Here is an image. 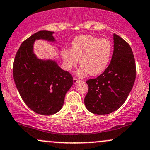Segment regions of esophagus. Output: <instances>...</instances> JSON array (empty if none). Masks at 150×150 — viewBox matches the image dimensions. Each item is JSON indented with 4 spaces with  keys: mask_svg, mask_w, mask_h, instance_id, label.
I'll list each match as a JSON object with an SVG mask.
<instances>
[{
    "mask_svg": "<svg viewBox=\"0 0 150 150\" xmlns=\"http://www.w3.org/2000/svg\"><path fill=\"white\" fill-rule=\"evenodd\" d=\"M80 80H78L77 78H75V77H74V78H73V83L74 84H77V82H80Z\"/></svg>",
    "mask_w": 150,
    "mask_h": 150,
    "instance_id": "34e87169",
    "label": "esophagus"
}]
</instances>
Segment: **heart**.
I'll return each mask as SVG.
<instances>
[{
	"instance_id": "1",
	"label": "heart",
	"mask_w": 150,
	"mask_h": 150,
	"mask_svg": "<svg viewBox=\"0 0 150 150\" xmlns=\"http://www.w3.org/2000/svg\"><path fill=\"white\" fill-rule=\"evenodd\" d=\"M113 53V45L108 39L91 35H80L72 42L70 51L63 49L61 55L67 70L70 71L80 61L77 75L85 77L89 73L97 76L107 68Z\"/></svg>"
}]
</instances>
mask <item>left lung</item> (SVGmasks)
<instances>
[{
	"instance_id": "left-lung-1",
	"label": "left lung",
	"mask_w": 150,
	"mask_h": 150,
	"mask_svg": "<svg viewBox=\"0 0 150 150\" xmlns=\"http://www.w3.org/2000/svg\"><path fill=\"white\" fill-rule=\"evenodd\" d=\"M113 43V56L106 69L97 78L86 81L89 89L85 104L94 114H108L118 109L135 80V61L130 45L115 34Z\"/></svg>"
}]
</instances>
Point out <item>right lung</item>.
<instances>
[{
    "instance_id": "1",
    "label": "right lung",
    "mask_w": 150,
    "mask_h": 150,
    "mask_svg": "<svg viewBox=\"0 0 150 150\" xmlns=\"http://www.w3.org/2000/svg\"><path fill=\"white\" fill-rule=\"evenodd\" d=\"M53 32L39 31L22 43L13 63V78L22 100L38 114L49 116L58 112L65 96L73 84L69 72L56 62L41 60L33 52L37 39L54 42Z\"/></svg>"
}]
</instances>
